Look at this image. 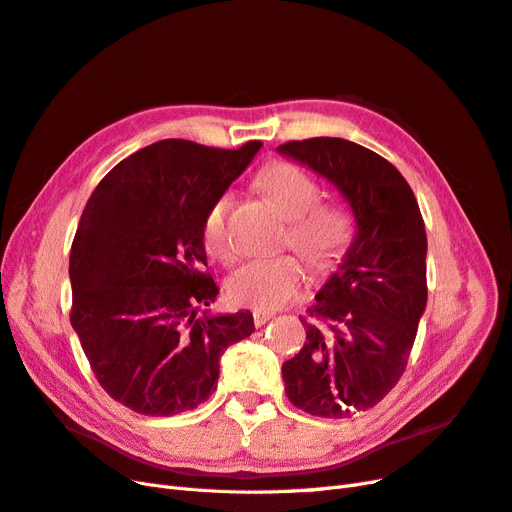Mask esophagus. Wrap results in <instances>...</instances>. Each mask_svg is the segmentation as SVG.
<instances>
[{"label":"esophagus","mask_w":512,"mask_h":512,"mask_svg":"<svg viewBox=\"0 0 512 512\" xmlns=\"http://www.w3.org/2000/svg\"><path fill=\"white\" fill-rule=\"evenodd\" d=\"M254 324L256 327H262V324H265L269 318H271V314L269 312H265V309H254Z\"/></svg>","instance_id":"obj_1"}]
</instances>
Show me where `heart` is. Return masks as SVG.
<instances>
[{
    "instance_id": "obj_1",
    "label": "heart",
    "mask_w": 512,
    "mask_h": 512,
    "mask_svg": "<svg viewBox=\"0 0 512 512\" xmlns=\"http://www.w3.org/2000/svg\"><path fill=\"white\" fill-rule=\"evenodd\" d=\"M258 188L265 192L288 222L284 245L297 250L314 273L327 275L339 267L354 239L350 213L337 203H318L320 188L316 179L292 162H273L260 170ZM232 194L215 196L203 220V245L209 256L220 262L235 258L230 239L228 215ZM305 280L303 262L282 254L254 258L230 275L228 297L235 305L252 309H277L297 297Z\"/></svg>"
}]
</instances>
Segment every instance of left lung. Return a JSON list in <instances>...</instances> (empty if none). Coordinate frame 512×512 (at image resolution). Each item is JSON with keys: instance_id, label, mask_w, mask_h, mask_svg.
<instances>
[{"instance_id": "8db88e82", "label": "left lung", "mask_w": 512, "mask_h": 512, "mask_svg": "<svg viewBox=\"0 0 512 512\" xmlns=\"http://www.w3.org/2000/svg\"><path fill=\"white\" fill-rule=\"evenodd\" d=\"M277 151L327 177L354 213V243L301 318L303 348L282 365L292 406L346 418L404 376L427 305L425 222L408 181L367 147L316 136Z\"/></svg>"}]
</instances>
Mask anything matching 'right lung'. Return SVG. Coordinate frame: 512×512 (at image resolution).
Wrapping results in <instances>:
<instances>
[{
    "mask_svg": "<svg viewBox=\"0 0 512 512\" xmlns=\"http://www.w3.org/2000/svg\"><path fill=\"white\" fill-rule=\"evenodd\" d=\"M260 145L166 138L121 160L87 200L70 252V322L102 389L138 414L205 404L224 350L254 333L250 312L198 309L218 297L205 213Z\"/></svg>",
    "mask_w": 512,
    "mask_h": 512,
    "instance_id": "obj_1",
    "label": "right lung"
}]
</instances>
